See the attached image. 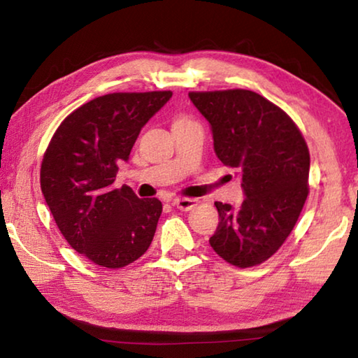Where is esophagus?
<instances>
[{"label": "esophagus", "instance_id": "obj_1", "mask_svg": "<svg viewBox=\"0 0 358 358\" xmlns=\"http://www.w3.org/2000/svg\"><path fill=\"white\" fill-rule=\"evenodd\" d=\"M199 203L197 199L194 197H178L173 201V205L181 211H189Z\"/></svg>", "mask_w": 358, "mask_h": 358}]
</instances>
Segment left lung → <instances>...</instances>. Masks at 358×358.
<instances>
[{"mask_svg": "<svg viewBox=\"0 0 358 358\" xmlns=\"http://www.w3.org/2000/svg\"><path fill=\"white\" fill-rule=\"evenodd\" d=\"M213 132L215 153L238 169L245 201L240 208L215 202L220 224L210 238L217 256L248 268L265 262L292 232L310 186V150L294 120L250 90L191 92Z\"/></svg>", "mask_w": 358, "mask_h": 358, "instance_id": "obj_1", "label": "left lung"}]
</instances>
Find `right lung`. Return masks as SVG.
I'll use <instances>...</instances> for the list:
<instances>
[{
  "mask_svg": "<svg viewBox=\"0 0 358 358\" xmlns=\"http://www.w3.org/2000/svg\"><path fill=\"white\" fill-rule=\"evenodd\" d=\"M172 92L110 93L76 108L53 134L41 164V189L59 232L77 252L106 268L143 256L162 203L113 187L120 161Z\"/></svg>",
  "mask_w": 358,
  "mask_h": 358,
  "instance_id": "right-lung-1",
  "label": "right lung"
}]
</instances>
